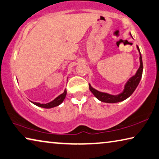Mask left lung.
I'll list each match as a JSON object with an SVG mask.
<instances>
[{
    "label": "left lung",
    "instance_id": "left-lung-1",
    "mask_svg": "<svg viewBox=\"0 0 159 159\" xmlns=\"http://www.w3.org/2000/svg\"><path fill=\"white\" fill-rule=\"evenodd\" d=\"M137 49L139 52L140 54V66L139 68L137 70V74H136L134 76H132L131 79L128 80L127 84H126L125 86V89L123 90V92L120 94L117 95H112L107 94V93H102L100 91H98L97 90L89 85L90 90L92 92L93 95H95V98H98V100H100V101L104 102H109V103H115L118 102H121L127 99V98H129L131 95L132 94L135 89H137V85H139L140 82V80L142 79V72H143V62H142V54H141L139 48L137 46Z\"/></svg>",
    "mask_w": 159,
    "mask_h": 159
}]
</instances>
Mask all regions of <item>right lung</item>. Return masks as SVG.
Segmentation results:
<instances>
[{"mask_svg":"<svg viewBox=\"0 0 159 159\" xmlns=\"http://www.w3.org/2000/svg\"><path fill=\"white\" fill-rule=\"evenodd\" d=\"M66 90H65L64 92L62 94L59 95V96L55 98L54 100H52V102L47 103V104H41V103L34 102H32L38 107H44V108H52V107L58 106V105H59L60 104H61V103L64 101L65 98H66Z\"/></svg>","mask_w":159,"mask_h":159,"instance_id":"right-lung-1","label":"right lung"}]
</instances>
